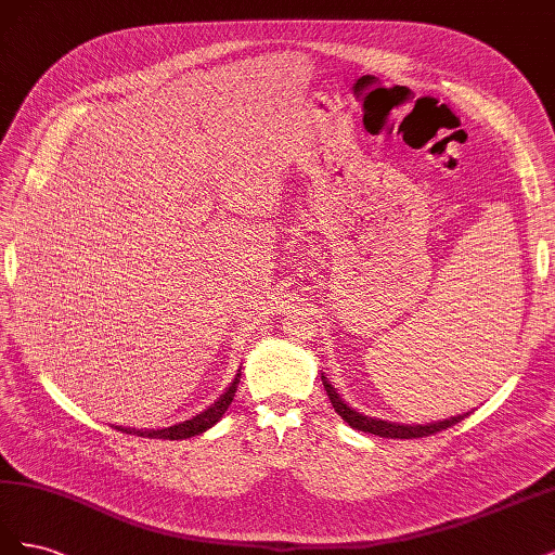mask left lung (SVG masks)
<instances>
[{
	"instance_id": "obj_1",
	"label": "left lung",
	"mask_w": 555,
	"mask_h": 555,
	"mask_svg": "<svg viewBox=\"0 0 555 555\" xmlns=\"http://www.w3.org/2000/svg\"><path fill=\"white\" fill-rule=\"evenodd\" d=\"M324 389L328 393V400H331V405L335 408V412H338L351 428L379 435V438H391V440H396V438L398 440L428 438V435L447 430L449 426L463 422V418L467 416V414H459V416H453V418H444V422L428 424V426H400V424H391V422H379V418H373V416H363V414L354 412L351 408H347L345 402H343V398L335 393L333 386L326 382V377H324Z\"/></svg>"
}]
</instances>
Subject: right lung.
I'll return each mask as SVG.
<instances>
[{
  "label": "right lung",
  "mask_w": 555,
  "mask_h": 555,
  "mask_svg": "<svg viewBox=\"0 0 555 555\" xmlns=\"http://www.w3.org/2000/svg\"><path fill=\"white\" fill-rule=\"evenodd\" d=\"M238 382H241V373L236 375V379L231 382L229 389L220 396V400H217L212 408H208L206 412L196 414L194 418H190V422H182V424H178V426L162 428V430H125V428H117V430L137 433L139 438H159V440H184V438H194V435L204 433V430H208L210 426H215L217 422H220L222 414L229 410L233 396H236V391H238Z\"/></svg>",
  "instance_id": "add662e5"
}]
</instances>
